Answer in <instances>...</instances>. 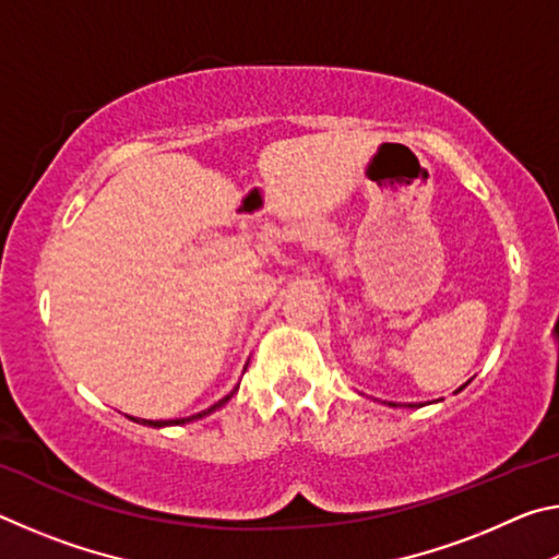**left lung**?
<instances>
[{"instance_id": "left-lung-1", "label": "left lung", "mask_w": 559, "mask_h": 559, "mask_svg": "<svg viewBox=\"0 0 559 559\" xmlns=\"http://www.w3.org/2000/svg\"><path fill=\"white\" fill-rule=\"evenodd\" d=\"M392 406H394V404H392Z\"/></svg>"}]
</instances>
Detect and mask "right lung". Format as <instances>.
Returning a JSON list of instances; mask_svg holds the SVG:
<instances>
[{
  "mask_svg": "<svg viewBox=\"0 0 559 559\" xmlns=\"http://www.w3.org/2000/svg\"><path fill=\"white\" fill-rule=\"evenodd\" d=\"M234 394V392H231ZM231 394L229 396H224L222 402H216L214 406H210V409H204V412H200V414H194V416H189V419H175V421H147V419H135L138 424H150V427H169V424H185V421H194V419H202V416H206V414H212L214 409H219L222 404H226L231 400Z\"/></svg>",
  "mask_w": 559,
  "mask_h": 559,
  "instance_id": "add662e5",
  "label": "right lung"
}]
</instances>
